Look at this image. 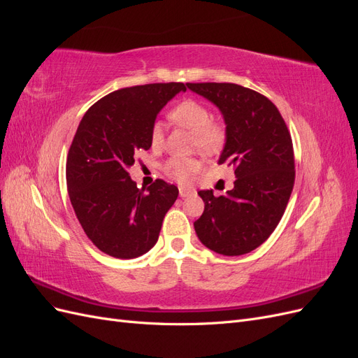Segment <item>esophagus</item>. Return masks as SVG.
<instances>
[{
    "label": "esophagus",
    "mask_w": 358,
    "mask_h": 358,
    "mask_svg": "<svg viewBox=\"0 0 358 358\" xmlns=\"http://www.w3.org/2000/svg\"><path fill=\"white\" fill-rule=\"evenodd\" d=\"M194 192H196V191H194V189H191V188H185V187H179V196L180 197H183V199H185V197H189V196H192V194Z\"/></svg>",
    "instance_id": "1"
}]
</instances>
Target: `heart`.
Returning a JSON list of instances; mask_svg holds the SVG:
<instances>
[{"mask_svg": "<svg viewBox=\"0 0 358 358\" xmlns=\"http://www.w3.org/2000/svg\"><path fill=\"white\" fill-rule=\"evenodd\" d=\"M171 121L185 127L194 133L196 145L203 152H216L225 142V131L218 124L212 122V113L204 104L196 100H183L176 104L169 113ZM164 142V127L161 122H155L150 129V143L154 148H159ZM201 169V162L196 158L173 157L164 164V171L173 179L180 183H187Z\"/></svg>", "mask_w": 358, "mask_h": 358, "instance_id": "heart-1", "label": "heart"}]
</instances>
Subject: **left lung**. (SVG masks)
<instances>
[{"mask_svg": "<svg viewBox=\"0 0 358 358\" xmlns=\"http://www.w3.org/2000/svg\"><path fill=\"white\" fill-rule=\"evenodd\" d=\"M218 107L225 145L218 164L234 167L224 196L199 191L204 212L194 222L200 242L221 255H243L268 239L294 187V152L285 121L264 95L236 83H187Z\"/></svg>", "mask_w": 358, "mask_h": 358, "instance_id": "obj_1", "label": "left lung"}]
</instances>
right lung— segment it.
Instances as JSON below:
<instances>
[{"label": "right lung", "mask_w": 358, "mask_h": 358, "mask_svg": "<svg viewBox=\"0 0 358 358\" xmlns=\"http://www.w3.org/2000/svg\"><path fill=\"white\" fill-rule=\"evenodd\" d=\"M183 83H150L117 90L82 117L67 157V189L76 216L104 254L129 259L158 241L179 189L157 179L146 191L129 178L137 150H148L155 119Z\"/></svg>", "instance_id": "obj_1"}]
</instances>
